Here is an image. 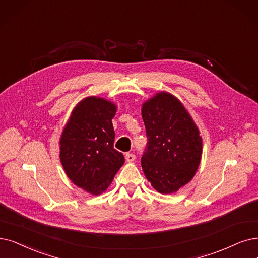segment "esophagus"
I'll list each match as a JSON object with an SVG mask.
<instances>
[{
  "mask_svg": "<svg viewBox=\"0 0 258 258\" xmlns=\"http://www.w3.org/2000/svg\"><path fill=\"white\" fill-rule=\"evenodd\" d=\"M126 160L128 161V162H133L136 160V156L133 153H129V152H127L126 153Z\"/></svg>",
  "mask_w": 258,
  "mask_h": 258,
  "instance_id": "obj_1",
  "label": "esophagus"
}]
</instances>
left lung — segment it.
<instances>
[{
	"label": "left lung",
	"instance_id": "1",
	"mask_svg": "<svg viewBox=\"0 0 258 258\" xmlns=\"http://www.w3.org/2000/svg\"><path fill=\"white\" fill-rule=\"evenodd\" d=\"M147 145L141 164L147 180L161 194L188 183L201 160L202 139L188 112L169 93L157 94L142 108Z\"/></svg>",
	"mask_w": 258,
	"mask_h": 258
}]
</instances>
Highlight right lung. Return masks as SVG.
<instances>
[{
    "instance_id": "1",
    "label": "right lung",
    "mask_w": 258,
    "mask_h": 258,
    "mask_svg": "<svg viewBox=\"0 0 258 258\" xmlns=\"http://www.w3.org/2000/svg\"><path fill=\"white\" fill-rule=\"evenodd\" d=\"M115 105L95 96L75 107L60 140V161L69 179L92 195L105 191L122 166L114 149Z\"/></svg>"
}]
</instances>
